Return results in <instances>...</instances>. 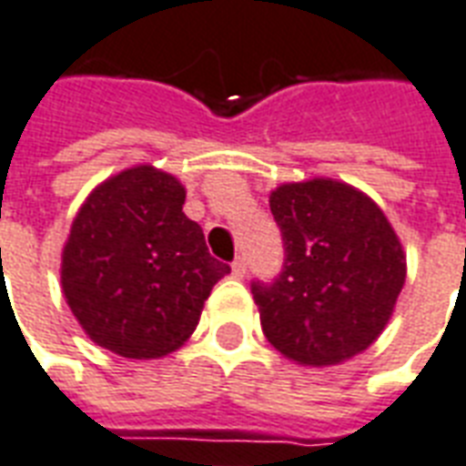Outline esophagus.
Segmentation results:
<instances>
[{"instance_id": "1", "label": "esophagus", "mask_w": 466, "mask_h": 466, "mask_svg": "<svg viewBox=\"0 0 466 466\" xmlns=\"http://www.w3.org/2000/svg\"><path fill=\"white\" fill-rule=\"evenodd\" d=\"M230 270H233V278H238V279L246 278V272H248L246 258H243V255H238L236 260H233V265H230Z\"/></svg>"}]
</instances>
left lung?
Returning a JSON list of instances; mask_svg holds the SVG:
<instances>
[{
  "instance_id": "1",
  "label": "left lung",
  "mask_w": 466,
  "mask_h": 466,
  "mask_svg": "<svg viewBox=\"0 0 466 466\" xmlns=\"http://www.w3.org/2000/svg\"><path fill=\"white\" fill-rule=\"evenodd\" d=\"M285 265L270 285L253 282L265 337L302 366H337L366 351L405 285V253L380 206L337 179L270 191Z\"/></svg>"
}]
</instances>
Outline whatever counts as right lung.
Instances as JSON below:
<instances>
[{
  "instance_id": "obj_1",
  "label": "right lung",
  "mask_w": 466,
  "mask_h": 466,
  "mask_svg": "<svg viewBox=\"0 0 466 466\" xmlns=\"http://www.w3.org/2000/svg\"><path fill=\"white\" fill-rule=\"evenodd\" d=\"M184 198L177 177L139 164L97 184L76 213L61 255L63 297L107 351L139 361L177 351L230 272L211 258Z\"/></svg>"
}]
</instances>
